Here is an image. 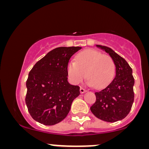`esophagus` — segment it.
Segmentation results:
<instances>
[{
  "mask_svg": "<svg viewBox=\"0 0 149 149\" xmlns=\"http://www.w3.org/2000/svg\"><path fill=\"white\" fill-rule=\"evenodd\" d=\"M80 93H81V94H83V93H85V92H86L87 90H85V89L83 88H80Z\"/></svg>",
  "mask_w": 149,
  "mask_h": 149,
  "instance_id": "1",
  "label": "esophagus"
}]
</instances>
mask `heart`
Instances as JSON below:
<instances>
[{
	"instance_id": "heart-1",
	"label": "heart",
	"mask_w": 149,
	"mask_h": 149,
	"mask_svg": "<svg viewBox=\"0 0 149 149\" xmlns=\"http://www.w3.org/2000/svg\"><path fill=\"white\" fill-rule=\"evenodd\" d=\"M69 79L78 85L85 77L90 86L102 88L109 84L115 74V64L109 56L95 49H85L78 54L76 61L71 60L67 66Z\"/></svg>"
}]
</instances>
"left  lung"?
<instances>
[{
	"label": "left lung",
	"instance_id": "1",
	"mask_svg": "<svg viewBox=\"0 0 149 149\" xmlns=\"http://www.w3.org/2000/svg\"><path fill=\"white\" fill-rule=\"evenodd\" d=\"M110 55L116 66V76L109 84L95 92L96 102L90 110L97 118L109 123L121 120L128 115L134 102V79L128 63L110 47L96 45Z\"/></svg>",
	"mask_w": 149,
	"mask_h": 149
}]
</instances>
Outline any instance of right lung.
Listing matches in <instances>:
<instances>
[{
	"mask_svg": "<svg viewBox=\"0 0 149 149\" xmlns=\"http://www.w3.org/2000/svg\"><path fill=\"white\" fill-rule=\"evenodd\" d=\"M81 47H61L52 49L33 66L26 80V104L37 122L53 125L70 111L80 88L68 82L67 66Z\"/></svg>",
	"mask_w": 149,
	"mask_h": 149,
	"instance_id": "obj_1",
	"label": "right lung"
}]
</instances>
